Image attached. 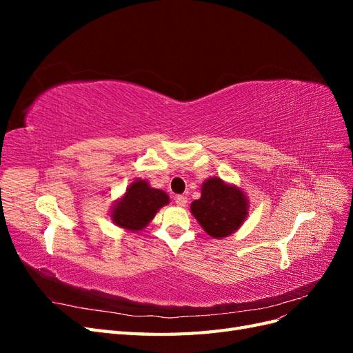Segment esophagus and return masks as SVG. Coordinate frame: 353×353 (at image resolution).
Returning a JSON list of instances; mask_svg holds the SVG:
<instances>
[{
	"label": "esophagus",
	"instance_id": "1",
	"mask_svg": "<svg viewBox=\"0 0 353 353\" xmlns=\"http://www.w3.org/2000/svg\"><path fill=\"white\" fill-rule=\"evenodd\" d=\"M175 203H176V206H185L187 205V197L185 196H175Z\"/></svg>",
	"mask_w": 353,
	"mask_h": 353
}]
</instances>
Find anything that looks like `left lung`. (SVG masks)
<instances>
[{
  "label": "left lung",
  "instance_id": "8db88e82",
  "mask_svg": "<svg viewBox=\"0 0 353 353\" xmlns=\"http://www.w3.org/2000/svg\"><path fill=\"white\" fill-rule=\"evenodd\" d=\"M191 212L210 237L222 239L248 216V200L239 188L210 178L201 187V197L191 203Z\"/></svg>",
  "mask_w": 353,
  "mask_h": 353
}]
</instances>
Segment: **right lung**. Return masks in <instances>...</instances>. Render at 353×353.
<instances>
[{"label": "right lung", "mask_w": 353, "mask_h": 353, "mask_svg": "<svg viewBox=\"0 0 353 353\" xmlns=\"http://www.w3.org/2000/svg\"><path fill=\"white\" fill-rule=\"evenodd\" d=\"M168 201L169 197L162 190L148 187L145 181L138 179L130 185L123 199L113 209V222L126 230H143Z\"/></svg>", "instance_id": "right-lung-1"}]
</instances>
